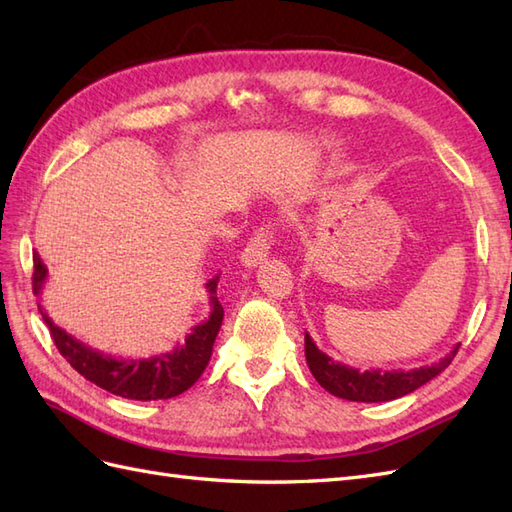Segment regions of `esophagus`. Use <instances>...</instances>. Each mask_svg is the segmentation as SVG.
Instances as JSON below:
<instances>
[{"label":"esophagus","mask_w":512,"mask_h":512,"mask_svg":"<svg viewBox=\"0 0 512 512\" xmlns=\"http://www.w3.org/2000/svg\"><path fill=\"white\" fill-rule=\"evenodd\" d=\"M269 249H271V230L260 228L254 232L252 239H249V243L245 245L243 254H241V263L245 267H256L269 256Z\"/></svg>","instance_id":"obj_1"}]
</instances>
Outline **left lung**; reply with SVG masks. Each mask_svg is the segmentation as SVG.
Returning <instances> with one entry per match:
<instances>
[{
    "instance_id": "8db88e82",
    "label": "left lung",
    "mask_w": 512,
    "mask_h": 512,
    "mask_svg": "<svg viewBox=\"0 0 512 512\" xmlns=\"http://www.w3.org/2000/svg\"><path fill=\"white\" fill-rule=\"evenodd\" d=\"M304 350H306V363L315 380L326 389L328 393L343 397L350 402H391L397 397H404L408 393L417 391L419 386L430 382L432 378L452 363V358L458 352V345L454 352L441 358L439 363L419 367V369H365L360 371L356 367L336 363L328 354H323L310 334H304Z\"/></svg>"
}]
</instances>
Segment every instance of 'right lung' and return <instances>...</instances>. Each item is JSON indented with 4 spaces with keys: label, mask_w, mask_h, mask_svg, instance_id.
I'll list each match as a JSON object with an SVG mask.
<instances>
[{
    "label": "right lung",
    "mask_w": 512,
    "mask_h": 512,
    "mask_svg": "<svg viewBox=\"0 0 512 512\" xmlns=\"http://www.w3.org/2000/svg\"><path fill=\"white\" fill-rule=\"evenodd\" d=\"M45 280L47 267L43 265L39 252H34L32 289L36 297H41ZM217 282L219 276L206 282V289L210 293V306H213L208 319L195 326L184 339V343L173 347L171 352L149 358H117L93 350V347L78 341L76 336H71L69 332L56 326L52 317H47L41 302L39 310L49 332H52L58 352L67 358V363L80 376L97 384L99 389L126 397V400H169V397H176L186 389H191L204 373L210 356H213V345L223 321V308L217 299Z\"/></svg>",
    "instance_id": "1"
}]
</instances>
